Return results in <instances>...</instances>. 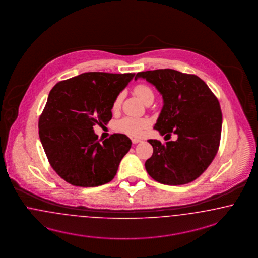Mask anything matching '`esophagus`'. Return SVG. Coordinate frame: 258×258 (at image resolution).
<instances>
[{
    "label": "esophagus",
    "instance_id": "esophagus-1",
    "mask_svg": "<svg viewBox=\"0 0 258 258\" xmlns=\"http://www.w3.org/2000/svg\"><path fill=\"white\" fill-rule=\"evenodd\" d=\"M132 141H133V143H134V144H137V143L141 142V140H140V139H138V138H133V139H132Z\"/></svg>",
    "mask_w": 258,
    "mask_h": 258
}]
</instances>
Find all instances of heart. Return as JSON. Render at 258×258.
Returning <instances> with one entry per match:
<instances>
[{"label": "heart", "instance_id": "b5f03b06", "mask_svg": "<svg viewBox=\"0 0 258 258\" xmlns=\"http://www.w3.org/2000/svg\"><path fill=\"white\" fill-rule=\"evenodd\" d=\"M134 94L143 103H148L150 100H154V92L152 88L146 84H137L134 87ZM123 99V94L120 93L113 101L112 110L119 109ZM149 126V122L145 119H138L133 117H125L116 124V130L120 133L137 136L143 133V131Z\"/></svg>", "mask_w": 258, "mask_h": 258}]
</instances>
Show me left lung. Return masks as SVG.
Here are the masks:
<instances>
[{"label": "left lung", "mask_w": 258, "mask_h": 258, "mask_svg": "<svg viewBox=\"0 0 258 258\" xmlns=\"http://www.w3.org/2000/svg\"><path fill=\"white\" fill-rule=\"evenodd\" d=\"M154 84L163 97V107L154 128L161 135H177L161 144L150 139L153 155L145 162L148 174L159 183L182 185L195 180L217 155L222 111L216 96L196 75L173 69L136 74Z\"/></svg>", "instance_id": "8db88e82"}]
</instances>
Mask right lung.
<instances>
[{"instance_id":"1","label":"right lung","mask_w":258,"mask_h":258,"mask_svg":"<svg viewBox=\"0 0 258 258\" xmlns=\"http://www.w3.org/2000/svg\"><path fill=\"white\" fill-rule=\"evenodd\" d=\"M134 75L83 73L50 91L38 121L39 137L52 169L68 183L95 187L113 179L132 141L114 134L101 143L93 126L111 120L113 101Z\"/></svg>"}]
</instances>
